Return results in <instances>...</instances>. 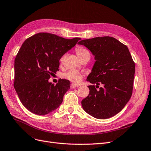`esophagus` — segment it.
Segmentation results:
<instances>
[{
	"label": "esophagus",
	"instance_id": "obj_1",
	"mask_svg": "<svg viewBox=\"0 0 151 151\" xmlns=\"http://www.w3.org/2000/svg\"><path fill=\"white\" fill-rule=\"evenodd\" d=\"M78 87H79V85H76V84H75V83H71V86H70L71 88H74Z\"/></svg>",
	"mask_w": 151,
	"mask_h": 151
}]
</instances>
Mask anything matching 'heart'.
I'll use <instances>...</instances> for the list:
<instances>
[{
    "instance_id": "obj_1",
    "label": "heart",
    "mask_w": 151,
    "mask_h": 151,
    "mask_svg": "<svg viewBox=\"0 0 151 151\" xmlns=\"http://www.w3.org/2000/svg\"><path fill=\"white\" fill-rule=\"evenodd\" d=\"M76 50L77 54H78L80 59L84 58L85 55L90 54L88 51L87 50H86L85 49L83 48V47H77ZM64 58H65V55H63L61 58V59H60V62L63 63ZM83 76V73H81L76 70H70L65 73H64L63 75V77L64 78H66L75 83H79L80 81L82 80Z\"/></svg>"
}]
</instances>
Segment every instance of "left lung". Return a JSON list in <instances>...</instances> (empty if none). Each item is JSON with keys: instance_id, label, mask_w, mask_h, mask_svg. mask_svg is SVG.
Masks as SVG:
<instances>
[{"instance_id": "left-lung-1", "label": "left lung", "mask_w": 151, "mask_h": 151, "mask_svg": "<svg viewBox=\"0 0 151 151\" xmlns=\"http://www.w3.org/2000/svg\"><path fill=\"white\" fill-rule=\"evenodd\" d=\"M78 44L88 48L96 60L87 80L93 85L88 86V96L81 101L83 109L97 119L113 117L132 94L135 66L130 51L127 45L107 36L83 40ZM100 84L103 87L97 90Z\"/></svg>"}]
</instances>
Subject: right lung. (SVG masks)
Returning <instances> with one entry per match:
<instances>
[{
    "instance_id": "1",
    "label": "right lung",
    "mask_w": 151,
    "mask_h": 151,
    "mask_svg": "<svg viewBox=\"0 0 151 151\" xmlns=\"http://www.w3.org/2000/svg\"><path fill=\"white\" fill-rule=\"evenodd\" d=\"M80 40L38 33L21 45L14 60V87L20 101L30 112L45 115L63 102L70 88V81L60 79L54 85L49 79L59 71L61 58Z\"/></svg>"
}]
</instances>
